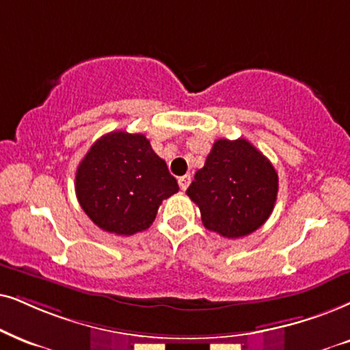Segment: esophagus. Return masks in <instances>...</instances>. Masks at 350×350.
I'll use <instances>...</instances> for the list:
<instances>
[{
	"instance_id": "esophagus-1",
	"label": "esophagus",
	"mask_w": 350,
	"mask_h": 350,
	"mask_svg": "<svg viewBox=\"0 0 350 350\" xmlns=\"http://www.w3.org/2000/svg\"><path fill=\"white\" fill-rule=\"evenodd\" d=\"M190 180H192V176H190V174L180 176V178H179V187H180V190L187 189L189 184H190Z\"/></svg>"
}]
</instances>
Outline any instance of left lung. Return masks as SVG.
<instances>
[{"mask_svg": "<svg viewBox=\"0 0 350 350\" xmlns=\"http://www.w3.org/2000/svg\"><path fill=\"white\" fill-rule=\"evenodd\" d=\"M187 196L200 208L203 226L228 239L249 236L271 215L278 172L249 140L219 139Z\"/></svg>", "mask_w": 350, "mask_h": 350, "instance_id": "obj_1", "label": "left lung"}]
</instances>
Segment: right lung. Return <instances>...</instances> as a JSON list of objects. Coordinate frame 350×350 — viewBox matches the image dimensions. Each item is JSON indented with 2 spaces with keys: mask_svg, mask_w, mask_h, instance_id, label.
<instances>
[{
  "mask_svg": "<svg viewBox=\"0 0 350 350\" xmlns=\"http://www.w3.org/2000/svg\"><path fill=\"white\" fill-rule=\"evenodd\" d=\"M178 190V180L144 134L114 131L103 135L76 172L82 210L100 229L118 236L148 229L161 202Z\"/></svg>",
  "mask_w": 350,
  "mask_h": 350,
  "instance_id": "obj_1",
  "label": "right lung"
}]
</instances>
